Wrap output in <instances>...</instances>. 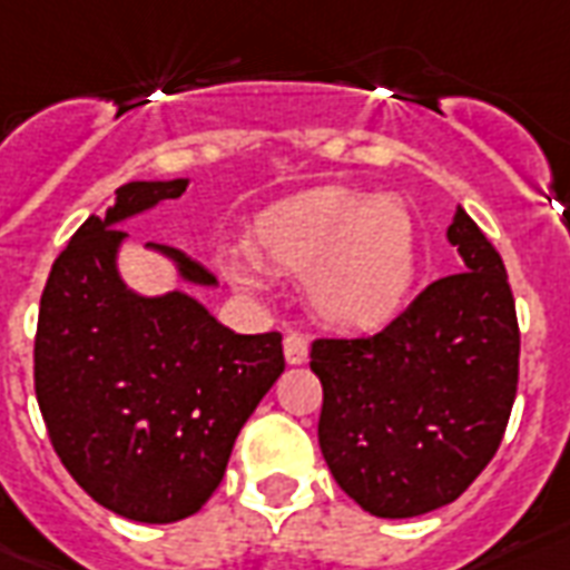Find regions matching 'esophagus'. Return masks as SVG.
Returning <instances> with one entry per match:
<instances>
[{"mask_svg": "<svg viewBox=\"0 0 570 570\" xmlns=\"http://www.w3.org/2000/svg\"><path fill=\"white\" fill-rule=\"evenodd\" d=\"M285 360L288 365H303L308 360V342L303 335L291 333L285 335Z\"/></svg>", "mask_w": 570, "mask_h": 570, "instance_id": "34e87169", "label": "esophagus"}]
</instances>
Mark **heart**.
Returning <instances> with one entry per match:
<instances>
[{"instance_id": "b5f03b06", "label": "heart", "mask_w": 570, "mask_h": 570, "mask_svg": "<svg viewBox=\"0 0 570 570\" xmlns=\"http://www.w3.org/2000/svg\"><path fill=\"white\" fill-rule=\"evenodd\" d=\"M249 253L279 273L306 276V303L321 324L374 333L399 315L416 273V232L404 202L324 187L285 198L255 216ZM240 288L258 279L228 264Z\"/></svg>"}]
</instances>
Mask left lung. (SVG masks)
I'll return each mask as SVG.
<instances>
[{
    "instance_id": "left-lung-1",
    "label": "left lung",
    "mask_w": 570,
    "mask_h": 570,
    "mask_svg": "<svg viewBox=\"0 0 570 570\" xmlns=\"http://www.w3.org/2000/svg\"><path fill=\"white\" fill-rule=\"evenodd\" d=\"M464 273L431 282L368 338H317V443L338 488L374 518L443 509L491 464L518 395L520 330L505 264L458 207Z\"/></svg>"
}]
</instances>
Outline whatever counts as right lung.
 Returning <instances> with one entry per match:
<instances>
[{"instance_id":"add662e5","label":"right lung","mask_w":570,"mask_h":570,"mask_svg":"<svg viewBox=\"0 0 570 570\" xmlns=\"http://www.w3.org/2000/svg\"><path fill=\"white\" fill-rule=\"evenodd\" d=\"M187 184L130 180L104 219L88 216L52 264L35 335L52 449L91 500L139 523H175L210 500L240 428L285 372L279 333L240 335L184 291L145 297L121 279L116 225ZM148 249L184 282L216 285L178 249Z\"/></svg>"}]
</instances>
